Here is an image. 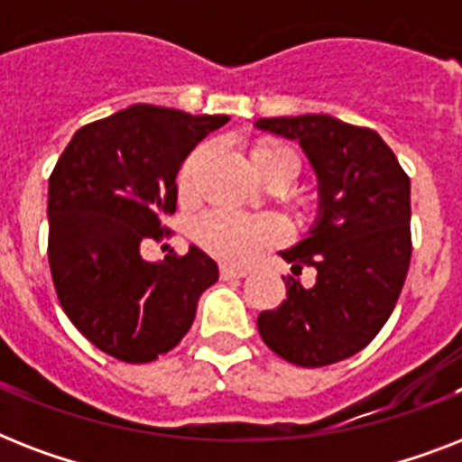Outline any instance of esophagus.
I'll list each match as a JSON object with an SVG mask.
<instances>
[{"instance_id":"obj_1","label":"esophagus","mask_w":462,"mask_h":462,"mask_svg":"<svg viewBox=\"0 0 462 462\" xmlns=\"http://www.w3.org/2000/svg\"><path fill=\"white\" fill-rule=\"evenodd\" d=\"M245 268H232V266H220V278L223 281H232V278H245Z\"/></svg>"}]
</instances>
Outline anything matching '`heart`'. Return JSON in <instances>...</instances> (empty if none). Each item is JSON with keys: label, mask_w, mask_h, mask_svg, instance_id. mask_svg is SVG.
<instances>
[{"label": "heart", "mask_w": 462, "mask_h": 462, "mask_svg": "<svg viewBox=\"0 0 462 462\" xmlns=\"http://www.w3.org/2000/svg\"><path fill=\"white\" fill-rule=\"evenodd\" d=\"M203 158H206V151L199 148L181 165L177 187L184 199L194 191L196 172H199ZM249 160H252L254 172L273 187H288L300 174V155L278 139L256 141L249 151ZM285 235L288 230L278 217L252 216V213H237V210L225 208L208 210L194 223L196 245L206 254H210L213 259L232 263V266L246 263L261 249L281 245Z\"/></svg>", "instance_id": "1"}]
</instances>
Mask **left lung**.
I'll return each instance as SVG.
<instances>
[{
    "mask_svg": "<svg viewBox=\"0 0 462 462\" xmlns=\"http://www.w3.org/2000/svg\"><path fill=\"white\" fill-rule=\"evenodd\" d=\"M256 126L300 141L321 191L311 235L282 252L292 273L316 268V282L302 288L288 275V300L261 311L259 333L290 365H336L372 343L401 297L412 256L410 177L366 126L328 115L259 119Z\"/></svg>",
    "mask_w": 462,
    "mask_h": 462,
    "instance_id": "left-lung-1",
    "label": "left lung"
}]
</instances>
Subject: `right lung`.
Wrapping results in <instances>:
<instances>
[{"label":"right lung","instance_id":"right-lung-1","mask_svg":"<svg viewBox=\"0 0 462 462\" xmlns=\"http://www.w3.org/2000/svg\"><path fill=\"white\" fill-rule=\"evenodd\" d=\"M225 115H189L134 105L81 126L50 174L47 259L69 321L97 350L146 365L187 336L196 302L217 281L199 246L148 263L141 246L160 242L177 210L181 162Z\"/></svg>","mask_w":462,"mask_h":462}]
</instances>
